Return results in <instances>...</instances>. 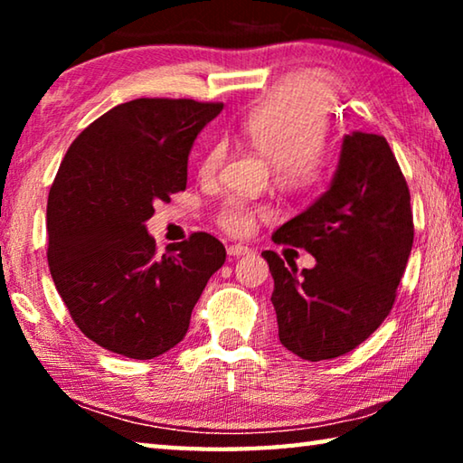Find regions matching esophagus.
<instances>
[{
	"label": "esophagus",
	"instance_id": "1",
	"mask_svg": "<svg viewBox=\"0 0 463 463\" xmlns=\"http://www.w3.org/2000/svg\"><path fill=\"white\" fill-rule=\"evenodd\" d=\"M226 253H229L231 257H239V255H249L250 249L247 245H231L229 249H226Z\"/></svg>",
	"mask_w": 463,
	"mask_h": 463
}]
</instances>
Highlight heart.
<instances>
[{
  "instance_id": "heart-1",
  "label": "heart",
  "mask_w": 463,
  "mask_h": 463,
  "mask_svg": "<svg viewBox=\"0 0 463 463\" xmlns=\"http://www.w3.org/2000/svg\"><path fill=\"white\" fill-rule=\"evenodd\" d=\"M333 114L331 93L312 81H286L253 106L239 122L241 137L273 163V175L281 190L312 195L323 190L333 167L331 148L325 137ZM224 140H216L203 153V177L218 174L226 161ZM269 218L261 203L232 198L224 202L216 222L232 237H247L260 221Z\"/></svg>"
}]
</instances>
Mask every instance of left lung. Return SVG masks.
<instances>
[{"mask_svg": "<svg viewBox=\"0 0 463 463\" xmlns=\"http://www.w3.org/2000/svg\"><path fill=\"white\" fill-rule=\"evenodd\" d=\"M412 239L411 192L388 140L347 135L331 187L273 232L278 245L307 249L315 268L288 269L278 253H261L281 345L308 362L362 345L394 307Z\"/></svg>", "mask_w": 463, "mask_h": 463, "instance_id": "1", "label": "left lung"}]
</instances>
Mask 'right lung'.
<instances>
[{
	"mask_svg": "<svg viewBox=\"0 0 463 463\" xmlns=\"http://www.w3.org/2000/svg\"><path fill=\"white\" fill-rule=\"evenodd\" d=\"M221 101L138 98L73 140L46 203L49 268L80 331L112 354L153 359L184 339L224 245L208 232L156 255L145 222L187 184V155Z\"/></svg>",
	"mask_w": 463,
	"mask_h": 463,
	"instance_id": "right-lung-1",
	"label": "right lung"
}]
</instances>
